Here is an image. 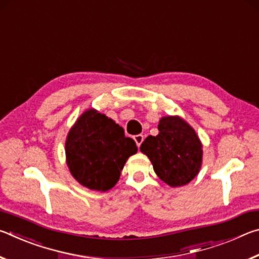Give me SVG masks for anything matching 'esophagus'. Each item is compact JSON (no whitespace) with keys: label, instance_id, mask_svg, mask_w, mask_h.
<instances>
[{"label":"esophagus","instance_id":"obj_1","mask_svg":"<svg viewBox=\"0 0 259 259\" xmlns=\"http://www.w3.org/2000/svg\"><path fill=\"white\" fill-rule=\"evenodd\" d=\"M134 139H135L136 144H137V146L139 147L140 145H142V143L144 140V136L143 135H136V136H134Z\"/></svg>","mask_w":259,"mask_h":259}]
</instances>
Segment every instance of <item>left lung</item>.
Returning <instances> with one entry per match:
<instances>
[{
  "mask_svg": "<svg viewBox=\"0 0 259 259\" xmlns=\"http://www.w3.org/2000/svg\"><path fill=\"white\" fill-rule=\"evenodd\" d=\"M159 135L148 136L140 151L151 160L155 174L170 186L186 185L199 174L202 145L195 131L178 116L162 117Z\"/></svg>",
  "mask_w": 259,
  "mask_h": 259,
  "instance_id": "8db88e82",
  "label": "left lung"
}]
</instances>
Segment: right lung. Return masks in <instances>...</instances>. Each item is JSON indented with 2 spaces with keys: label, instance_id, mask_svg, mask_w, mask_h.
Masks as SVG:
<instances>
[{
  "label": "right lung",
  "instance_id": "obj_1",
  "mask_svg": "<svg viewBox=\"0 0 259 259\" xmlns=\"http://www.w3.org/2000/svg\"><path fill=\"white\" fill-rule=\"evenodd\" d=\"M135 140L104 114H82L66 140L67 164L76 181L90 190L107 191L117 183L128 157L137 153Z\"/></svg>",
  "mask_w": 259,
  "mask_h": 259
}]
</instances>
